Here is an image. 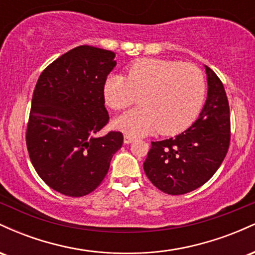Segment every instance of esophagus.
Listing matches in <instances>:
<instances>
[{
	"label": "esophagus",
	"instance_id": "1",
	"mask_svg": "<svg viewBox=\"0 0 255 255\" xmlns=\"http://www.w3.org/2000/svg\"><path fill=\"white\" fill-rule=\"evenodd\" d=\"M134 140H135V137H133V136H130V135H125V137H124V141H125V144H131V142L134 141Z\"/></svg>",
	"mask_w": 255,
	"mask_h": 255
}]
</instances>
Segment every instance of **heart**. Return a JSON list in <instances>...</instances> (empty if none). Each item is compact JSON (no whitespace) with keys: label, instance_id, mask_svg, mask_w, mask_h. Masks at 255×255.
I'll return each instance as SVG.
<instances>
[{"label":"heart","instance_id":"obj_1","mask_svg":"<svg viewBox=\"0 0 255 255\" xmlns=\"http://www.w3.org/2000/svg\"><path fill=\"white\" fill-rule=\"evenodd\" d=\"M206 83L203 72L191 63L163 58H141L127 67L125 75L111 73L103 85L108 107L122 110L139 96V107L114 120L127 135L153 133L172 135L191 126L204 105Z\"/></svg>","mask_w":255,"mask_h":255}]
</instances>
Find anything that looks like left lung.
<instances>
[{"label": "left lung", "mask_w": 255, "mask_h": 255, "mask_svg": "<svg viewBox=\"0 0 255 255\" xmlns=\"http://www.w3.org/2000/svg\"><path fill=\"white\" fill-rule=\"evenodd\" d=\"M205 67L207 97L199 118L175 137L152 141L144 163L146 176L166 194L194 191L213 176L229 148L230 111L224 86Z\"/></svg>", "instance_id": "8db88e82"}]
</instances>
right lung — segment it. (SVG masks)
<instances>
[{
    "mask_svg": "<svg viewBox=\"0 0 255 255\" xmlns=\"http://www.w3.org/2000/svg\"><path fill=\"white\" fill-rule=\"evenodd\" d=\"M115 66L113 51L80 45L49 64L37 81L26 145L40 178L67 197L95 191L124 142L120 131L97 136L109 121L103 85Z\"/></svg>",
    "mask_w": 255,
    "mask_h": 255,
    "instance_id": "add662e5",
    "label": "right lung"
}]
</instances>
